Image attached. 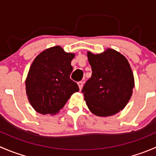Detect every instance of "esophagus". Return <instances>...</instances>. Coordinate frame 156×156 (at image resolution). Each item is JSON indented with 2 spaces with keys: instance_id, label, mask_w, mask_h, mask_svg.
Segmentation results:
<instances>
[{
  "instance_id": "34e87169",
  "label": "esophagus",
  "mask_w": 156,
  "mask_h": 156,
  "mask_svg": "<svg viewBox=\"0 0 156 156\" xmlns=\"http://www.w3.org/2000/svg\"><path fill=\"white\" fill-rule=\"evenodd\" d=\"M78 87H79V89L81 90L83 87V85H84V81H78Z\"/></svg>"
}]
</instances>
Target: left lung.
I'll list each match as a JSON object with an SVG mask.
<instances>
[{
	"instance_id": "left-lung-1",
	"label": "left lung",
	"mask_w": 156,
	"mask_h": 156,
	"mask_svg": "<svg viewBox=\"0 0 156 156\" xmlns=\"http://www.w3.org/2000/svg\"><path fill=\"white\" fill-rule=\"evenodd\" d=\"M92 75L81 92L89 109L97 116L113 115L122 110L132 95L134 78L128 61L112 49L100 54L87 53Z\"/></svg>"
}]
</instances>
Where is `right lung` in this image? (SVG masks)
I'll return each mask as SVG.
<instances>
[{
	"mask_svg": "<svg viewBox=\"0 0 156 156\" xmlns=\"http://www.w3.org/2000/svg\"><path fill=\"white\" fill-rule=\"evenodd\" d=\"M75 55L60 47L49 48L34 59L26 81V94L32 107L43 115L58 112L71 96L79 90L70 78Z\"/></svg>",
	"mask_w": 156,
	"mask_h": 156,
	"instance_id": "right-lung-1",
	"label": "right lung"
}]
</instances>
